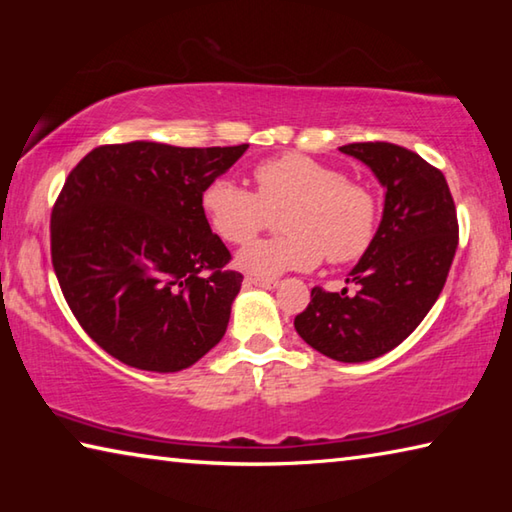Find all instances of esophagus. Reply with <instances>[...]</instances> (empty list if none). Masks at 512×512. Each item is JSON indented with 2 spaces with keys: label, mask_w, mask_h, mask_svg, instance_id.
<instances>
[{
  "label": "esophagus",
  "mask_w": 512,
  "mask_h": 512,
  "mask_svg": "<svg viewBox=\"0 0 512 512\" xmlns=\"http://www.w3.org/2000/svg\"><path fill=\"white\" fill-rule=\"evenodd\" d=\"M246 282L255 284V287H262V289H275L277 284H280L277 280H273V277H255V275H248Z\"/></svg>",
  "instance_id": "esophagus-1"
}]
</instances>
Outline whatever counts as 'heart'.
<instances>
[{"instance_id":"heart-1","label":"heart","mask_w":512,"mask_h":512,"mask_svg":"<svg viewBox=\"0 0 512 512\" xmlns=\"http://www.w3.org/2000/svg\"><path fill=\"white\" fill-rule=\"evenodd\" d=\"M255 192L235 180L214 178L205 185L201 207L210 228L228 244L257 237L273 212L282 214L280 237L241 250L237 262L255 275L314 268L327 255L332 264L359 259L377 232L379 203L372 187L345 178L341 169L305 153H282L253 167Z\"/></svg>"}]
</instances>
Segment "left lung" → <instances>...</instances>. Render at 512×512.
I'll return each instance as SVG.
<instances>
[{"label":"left lung","instance_id":"left-lung-1","mask_svg":"<svg viewBox=\"0 0 512 512\" xmlns=\"http://www.w3.org/2000/svg\"><path fill=\"white\" fill-rule=\"evenodd\" d=\"M341 151L368 164L386 187L384 216L348 277L357 291L314 287L293 325L325 357L361 363L397 348L429 314L454 262L458 219L443 171L418 153L391 142Z\"/></svg>","mask_w":512,"mask_h":512}]
</instances>
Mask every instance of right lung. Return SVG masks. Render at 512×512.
<instances>
[{
    "label": "right lung",
    "mask_w": 512,
    "mask_h": 512,
    "mask_svg": "<svg viewBox=\"0 0 512 512\" xmlns=\"http://www.w3.org/2000/svg\"><path fill=\"white\" fill-rule=\"evenodd\" d=\"M248 144H106L69 171L51 210V264L79 325L126 366L178 372L223 339L244 275L201 194Z\"/></svg>",
    "instance_id": "add662e5"
}]
</instances>
